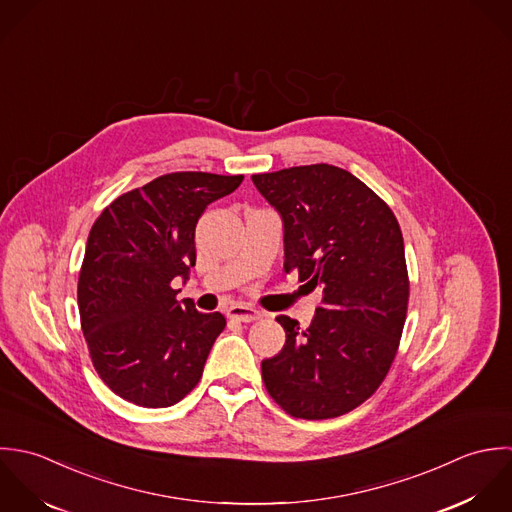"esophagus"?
<instances>
[{"label":"esophagus","mask_w":512,"mask_h":512,"mask_svg":"<svg viewBox=\"0 0 512 512\" xmlns=\"http://www.w3.org/2000/svg\"><path fill=\"white\" fill-rule=\"evenodd\" d=\"M227 316L231 320H239V322H253L259 320L263 314L253 307H245V305H233L227 308Z\"/></svg>","instance_id":"34e87169"}]
</instances>
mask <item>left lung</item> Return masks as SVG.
<instances>
[{"mask_svg":"<svg viewBox=\"0 0 512 512\" xmlns=\"http://www.w3.org/2000/svg\"><path fill=\"white\" fill-rule=\"evenodd\" d=\"M285 227V271L322 287L314 320L277 316L283 350L261 362L269 396L293 417L328 419L364 404L384 382L408 314L400 223L350 172L312 164L251 176Z\"/></svg>","mask_w":512,"mask_h":512,"instance_id":"8db88e82","label":"left lung"}]
</instances>
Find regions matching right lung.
<instances>
[{"label": "right lung", "instance_id": "right-lung-1", "mask_svg": "<svg viewBox=\"0 0 512 512\" xmlns=\"http://www.w3.org/2000/svg\"><path fill=\"white\" fill-rule=\"evenodd\" d=\"M243 176L174 172L122 194L97 217L79 273V314L104 384L142 408H168L200 382L225 328L172 287L196 265V223Z\"/></svg>", "mask_w": 512, "mask_h": 512}]
</instances>
